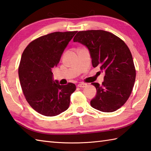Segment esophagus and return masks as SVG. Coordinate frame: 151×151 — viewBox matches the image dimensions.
<instances>
[{"label": "esophagus", "instance_id": "esophagus-1", "mask_svg": "<svg viewBox=\"0 0 151 151\" xmlns=\"http://www.w3.org/2000/svg\"><path fill=\"white\" fill-rule=\"evenodd\" d=\"M86 86H87V83H83V82H81L78 85V87H79V88H85Z\"/></svg>", "mask_w": 151, "mask_h": 151}]
</instances>
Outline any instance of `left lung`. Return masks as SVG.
<instances>
[{"mask_svg": "<svg viewBox=\"0 0 151 151\" xmlns=\"http://www.w3.org/2000/svg\"><path fill=\"white\" fill-rule=\"evenodd\" d=\"M89 49L93 68L105 71L101 85L92 83L97 95L90 102L94 109L113 112L125 104L133 91L136 78L130 50L115 34L101 30L78 32L73 38Z\"/></svg>", "mask_w": 151, "mask_h": 151, "instance_id": "left-lung-1", "label": "left lung"}]
</instances>
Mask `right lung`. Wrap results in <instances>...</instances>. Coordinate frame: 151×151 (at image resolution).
<instances>
[{
    "instance_id": "add662e5",
    "label": "right lung",
    "mask_w": 151,
    "mask_h": 151,
    "mask_svg": "<svg viewBox=\"0 0 151 151\" xmlns=\"http://www.w3.org/2000/svg\"><path fill=\"white\" fill-rule=\"evenodd\" d=\"M77 31L55 32L32 41L22 53L18 76L26 101L40 114L52 117L67 110L75 84L60 85L52 70Z\"/></svg>"
}]
</instances>
